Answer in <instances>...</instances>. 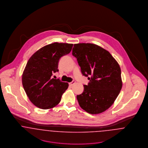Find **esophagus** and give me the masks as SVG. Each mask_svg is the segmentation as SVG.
Returning a JSON list of instances; mask_svg holds the SVG:
<instances>
[{
  "label": "esophagus",
  "mask_w": 148,
  "mask_h": 148,
  "mask_svg": "<svg viewBox=\"0 0 148 148\" xmlns=\"http://www.w3.org/2000/svg\"><path fill=\"white\" fill-rule=\"evenodd\" d=\"M75 83H76V82L75 81H72L70 83V86H72L74 84H75Z\"/></svg>",
  "instance_id": "1"
}]
</instances>
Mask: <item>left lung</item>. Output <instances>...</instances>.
<instances>
[{
  "instance_id": "1",
  "label": "left lung",
  "mask_w": 148,
  "mask_h": 148,
  "mask_svg": "<svg viewBox=\"0 0 148 148\" xmlns=\"http://www.w3.org/2000/svg\"><path fill=\"white\" fill-rule=\"evenodd\" d=\"M72 55L82 74L90 80L84 92L77 95L80 107L91 114L103 112L114 103L122 88L119 63L108 51L92 43L75 44Z\"/></svg>"
}]
</instances>
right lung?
<instances>
[{"mask_svg":"<svg viewBox=\"0 0 148 148\" xmlns=\"http://www.w3.org/2000/svg\"><path fill=\"white\" fill-rule=\"evenodd\" d=\"M73 44L55 42L41 48L29 59L22 75L24 91L37 108L49 109L57 106L69 84L52 78L58 72L61 57L70 53Z\"/></svg>","mask_w":148,"mask_h":148,"instance_id":"add662e5","label":"right lung"}]
</instances>
